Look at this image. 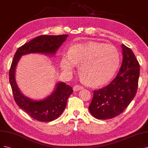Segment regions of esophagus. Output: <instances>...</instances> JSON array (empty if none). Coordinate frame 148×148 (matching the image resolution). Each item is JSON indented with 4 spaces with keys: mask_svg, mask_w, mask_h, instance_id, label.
<instances>
[{
    "mask_svg": "<svg viewBox=\"0 0 148 148\" xmlns=\"http://www.w3.org/2000/svg\"><path fill=\"white\" fill-rule=\"evenodd\" d=\"M83 89H84V87L82 86H80V85H74L73 87V90L74 92H77V91H79V90H83Z\"/></svg>",
    "mask_w": 148,
    "mask_h": 148,
    "instance_id": "esophagus-1",
    "label": "esophagus"
}]
</instances>
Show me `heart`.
<instances>
[{"mask_svg":"<svg viewBox=\"0 0 148 148\" xmlns=\"http://www.w3.org/2000/svg\"><path fill=\"white\" fill-rule=\"evenodd\" d=\"M68 54H63L61 69L72 73L75 65L84 82L90 87H99L113 78L120 64V53L116 47L103 43L88 42L71 45Z\"/></svg>","mask_w":148,"mask_h":148,"instance_id":"b5f03b06","label":"heart"}]
</instances>
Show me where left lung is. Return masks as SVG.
<instances>
[{"mask_svg":"<svg viewBox=\"0 0 148 148\" xmlns=\"http://www.w3.org/2000/svg\"><path fill=\"white\" fill-rule=\"evenodd\" d=\"M121 46L123 60L116 77L106 87L93 91L88 110L96 119L105 120L119 115L136 93L140 64L132 50Z\"/></svg>","mask_w":148,"mask_h":148,"instance_id":"8db88e82","label":"left lung"}]
</instances>
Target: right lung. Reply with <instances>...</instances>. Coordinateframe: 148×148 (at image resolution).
Instances as JSON below:
<instances>
[{
    "instance_id": "add662e5",
    "label": "right lung",
    "mask_w": 148,
    "mask_h": 148,
    "mask_svg": "<svg viewBox=\"0 0 148 148\" xmlns=\"http://www.w3.org/2000/svg\"><path fill=\"white\" fill-rule=\"evenodd\" d=\"M68 35L36 37L19 47L14 55L9 72V80L16 103L34 119L41 122H50L60 117L66 108L69 97L73 90L69 85L59 82L48 97L39 100L32 99L20 91L15 79L16 66L21 56L30 53L54 55L67 39Z\"/></svg>"
}]
</instances>
